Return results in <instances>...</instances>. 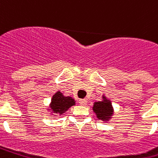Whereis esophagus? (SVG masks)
Listing matches in <instances>:
<instances>
[{
	"label": "esophagus",
	"mask_w": 158,
	"mask_h": 158,
	"mask_svg": "<svg viewBox=\"0 0 158 158\" xmlns=\"http://www.w3.org/2000/svg\"><path fill=\"white\" fill-rule=\"evenodd\" d=\"M79 103L80 106H85L86 104H87V100L86 99H85V98H81V99H79Z\"/></svg>",
	"instance_id": "esophagus-1"
}]
</instances>
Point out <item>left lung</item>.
<instances>
[{
  "label": "left lung",
  "mask_w": 158,
  "mask_h": 158,
  "mask_svg": "<svg viewBox=\"0 0 158 158\" xmlns=\"http://www.w3.org/2000/svg\"><path fill=\"white\" fill-rule=\"evenodd\" d=\"M102 98L103 99L101 101L94 103L93 110L97 115L98 119L103 121H109L113 114V107L111 106V102L109 99H107L104 95Z\"/></svg>",
  "instance_id": "8db88e82"
}]
</instances>
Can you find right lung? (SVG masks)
Returning a JSON list of instances; mask_svg holds the SVG:
<instances>
[{
    "mask_svg": "<svg viewBox=\"0 0 158 158\" xmlns=\"http://www.w3.org/2000/svg\"><path fill=\"white\" fill-rule=\"evenodd\" d=\"M75 100L71 97H65L60 92H57L52 98L50 103L49 110L52 113L63 114L70 108L71 106H74Z\"/></svg>",
    "mask_w": 158,
    "mask_h": 158,
    "instance_id": "obj_1",
    "label": "right lung"
}]
</instances>
